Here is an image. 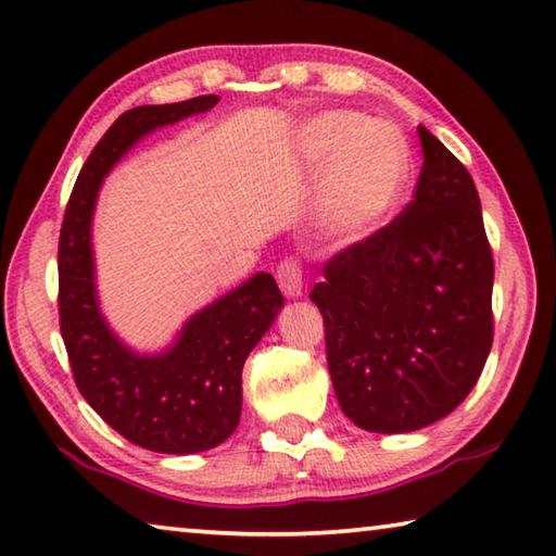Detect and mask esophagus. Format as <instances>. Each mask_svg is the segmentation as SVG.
Instances as JSON below:
<instances>
[{
    "label": "esophagus",
    "mask_w": 556,
    "mask_h": 556,
    "mask_svg": "<svg viewBox=\"0 0 556 556\" xmlns=\"http://www.w3.org/2000/svg\"><path fill=\"white\" fill-rule=\"evenodd\" d=\"M277 285L287 299H299L304 294V277H301V267L296 260L289 257L277 267Z\"/></svg>",
    "instance_id": "1"
}]
</instances>
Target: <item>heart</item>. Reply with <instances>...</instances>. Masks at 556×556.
Instances as JSON below:
<instances>
[{
	"mask_svg": "<svg viewBox=\"0 0 556 556\" xmlns=\"http://www.w3.org/2000/svg\"><path fill=\"white\" fill-rule=\"evenodd\" d=\"M301 152L324 164L316 218L328 238L355 244L378 232L397 203L409 152L397 129L355 112H326L304 129Z\"/></svg>",
	"mask_w": 556,
	"mask_h": 556,
	"instance_id": "heart-1",
	"label": "heart"
}]
</instances>
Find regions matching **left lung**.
Returning <instances> with one entry per match:
<instances>
[{
  "mask_svg": "<svg viewBox=\"0 0 556 556\" xmlns=\"http://www.w3.org/2000/svg\"><path fill=\"white\" fill-rule=\"evenodd\" d=\"M425 164L414 201L324 267V314L338 404L375 434H407L468 397L493 345V255L466 166L417 127Z\"/></svg>",
  "mask_w": 556,
  "mask_h": 556,
  "instance_id": "obj_1",
  "label": "left lung"
}]
</instances>
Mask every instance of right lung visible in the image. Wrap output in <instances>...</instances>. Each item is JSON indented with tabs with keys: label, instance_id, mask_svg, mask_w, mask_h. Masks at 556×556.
Returning a JSON list of instances; mask_svg holds the SVG:
<instances>
[{
	"label": "right lung",
	"instance_id": "add662e5",
	"mask_svg": "<svg viewBox=\"0 0 556 556\" xmlns=\"http://www.w3.org/2000/svg\"><path fill=\"white\" fill-rule=\"evenodd\" d=\"M218 100L201 96L119 115L80 168L61 228L59 314L75 384L112 429L156 454H201L232 434L242 409V365L285 296L275 277L257 271L195 312L164 351L139 353L100 312L92 213L105 176L139 139L208 112Z\"/></svg>",
	"mask_w": 556,
	"mask_h": 556
}]
</instances>
